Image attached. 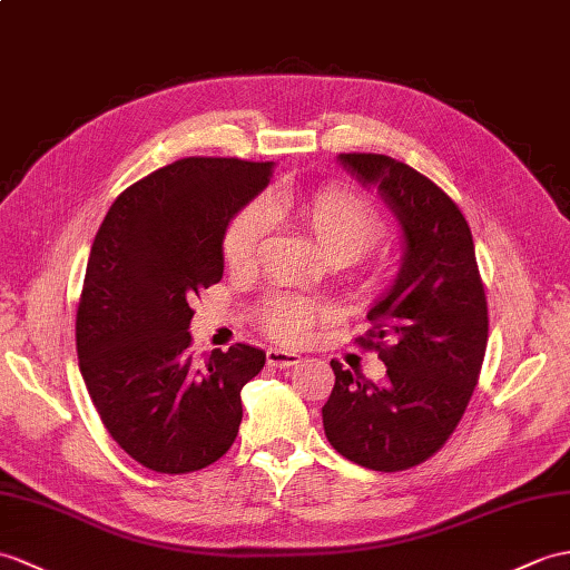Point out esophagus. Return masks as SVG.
<instances>
[{"mask_svg": "<svg viewBox=\"0 0 570 570\" xmlns=\"http://www.w3.org/2000/svg\"><path fill=\"white\" fill-rule=\"evenodd\" d=\"M267 362L276 368H288V366H296L301 362V354L272 347V350H267Z\"/></svg>", "mask_w": 570, "mask_h": 570, "instance_id": "34e87169", "label": "esophagus"}]
</instances>
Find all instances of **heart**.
<instances>
[{
  "mask_svg": "<svg viewBox=\"0 0 570 570\" xmlns=\"http://www.w3.org/2000/svg\"><path fill=\"white\" fill-rule=\"evenodd\" d=\"M296 218L330 264H352L381 235V220L364 198L352 191L327 187L313 194H272L264 204H249L237 214L223 237V255L230 267L253 264L269 230V218ZM321 308L298 296H274L264 303V327L274 337L296 342L308 333Z\"/></svg>",
  "mask_w": 570,
  "mask_h": 570,
  "instance_id": "1",
  "label": "heart"
}]
</instances>
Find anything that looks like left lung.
Masks as SVG:
<instances>
[{"instance_id": "left-lung-1", "label": "left lung", "mask_w": 570, "mask_h": 570, "mask_svg": "<svg viewBox=\"0 0 570 570\" xmlns=\"http://www.w3.org/2000/svg\"><path fill=\"white\" fill-rule=\"evenodd\" d=\"M399 220L395 279L372 303L364 345L386 381L330 362L335 389L323 405L327 442L372 471L417 466L440 449L471 401L488 345V306L473 237L459 206L417 169L386 155H337Z\"/></svg>"}]
</instances>
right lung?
<instances>
[{"mask_svg": "<svg viewBox=\"0 0 570 570\" xmlns=\"http://www.w3.org/2000/svg\"><path fill=\"white\" fill-rule=\"evenodd\" d=\"M272 171L274 163L184 157L118 196L91 245L79 372L104 428L145 469H204L240 430V391L267 354L233 345L194 364L189 301L220 282L225 230Z\"/></svg>", "mask_w": 570, "mask_h": 570, "instance_id": "obj_1", "label": "right lung"}]
</instances>
